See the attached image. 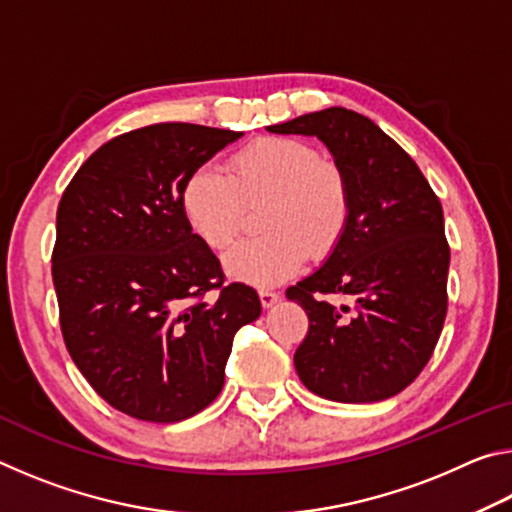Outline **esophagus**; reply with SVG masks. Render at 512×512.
<instances>
[{
	"instance_id": "1",
	"label": "esophagus",
	"mask_w": 512,
	"mask_h": 512,
	"mask_svg": "<svg viewBox=\"0 0 512 512\" xmlns=\"http://www.w3.org/2000/svg\"><path fill=\"white\" fill-rule=\"evenodd\" d=\"M259 302H262L264 309H271L273 305H277V302H280V293L262 289V291H259Z\"/></svg>"
}]
</instances>
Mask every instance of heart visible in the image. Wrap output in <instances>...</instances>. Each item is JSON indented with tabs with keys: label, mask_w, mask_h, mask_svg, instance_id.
<instances>
[{
	"label": "heart",
	"mask_w": 512,
	"mask_h": 512,
	"mask_svg": "<svg viewBox=\"0 0 512 512\" xmlns=\"http://www.w3.org/2000/svg\"><path fill=\"white\" fill-rule=\"evenodd\" d=\"M264 237L241 241L225 271L253 287L296 275L307 255L323 259L339 246L352 210L345 171L296 137H262L230 158V176L201 167L183 185L180 205L196 237L212 250L235 244L248 205H262Z\"/></svg>",
	"instance_id": "b5f03b06"
}]
</instances>
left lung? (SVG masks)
<instances>
[{
    "instance_id": "left-lung-1",
    "label": "left lung",
    "mask_w": 512,
    "mask_h": 512,
    "mask_svg": "<svg viewBox=\"0 0 512 512\" xmlns=\"http://www.w3.org/2000/svg\"><path fill=\"white\" fill-rule=\"evenodd\" d=\"M266 131L318 137L348 176L352 196L339 246L287 289L309 316L307 339L293 354L298 377L332 402L388 400L420 375L443 332V207L411 155L359 112L327 108Z\"/></svg>"
}]
</instances>
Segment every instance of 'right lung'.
<instances>
[{"label":"right lung","instance_id":"add662e5","mask_svg":"<svg viewBox=\"0 0 512 512\" xmlns=\"http://www.w3.org/2000/svg\"><path fill=\"white\" fill-rule=\"evenodd\" d=\"M244 133L153 124L94 151L60 198L51 275L60 329L83 377L117 411L180 422L221 393L255 289L221 287L219 259L187 223L189 173ZM220 298L205 303L207 290Z\"/></svg>","mask_w":512,"mask_h":512}]
</instances>
